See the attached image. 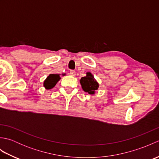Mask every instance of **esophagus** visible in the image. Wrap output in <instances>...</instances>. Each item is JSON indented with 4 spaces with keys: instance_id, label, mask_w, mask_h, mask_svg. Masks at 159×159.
Returning a JSON list of instances; mask_svg holds the SVG:
<instances>
[{
    "instance_id": "esophagus-1",
    "label": "esophagus",
    "mask_w": 159,
    "mask_h": 159,
    "mask_svg": "<svg viewBox=\"0 0 159 159\" xmlns=\"http://www.w3.org/2000/svg\"><path fill=\"white\" fill-rule=\"evenodd\" d=\"M70 74L71 76H74L76 75V72L75 71H74V70H71L70 72Z\"/></svg>"
}]
</instances>
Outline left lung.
<instances>
[{"label": "left lung", "mask_w": 159, "mask_h": 159, "mask_svg": "<svg viewBox=\"0 0 159 159\" xmlns=\"http://www.w3.org/2000/svg\"><path fill=\"white\" fill-rule=\"evenodd\" d=\"M80 85L84 92L89 94H94L95 91L98 89L99 84L94 79L93 76L91 72H87L86 76L82 77L80 80Z\"/></svg>", "instance_id": "obj_1"}]
</instances>
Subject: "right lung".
<instances>
[{"label": "right lung", "instance_id": "obj_1", "mask_svg": "<svg viewBox=\"0 0 159 159\" xmlns=\"http://www.w3.org/2000/svg\"><path fill=\"white\" fill-rule=\"evenodd\" d=\"M60 79L59 74H50L43 82V86L46 89H52L56 85Z\"/></svg>", "mask_w": 159, "mask_h": 159}]
</instances>
